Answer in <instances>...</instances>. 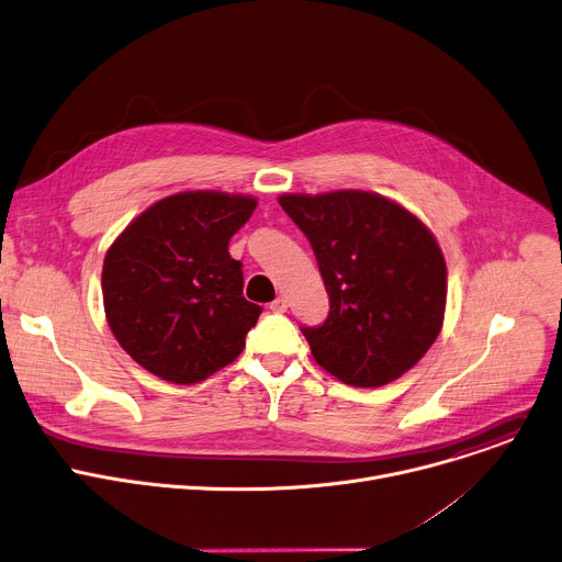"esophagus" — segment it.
I'll list each match as a JSON object with an SVG mask.
<instances>
[{
  "label": "esophagus",
  "instance_id": "obj_1",
  "mask_svg": "<svg viewBox=\"0 0 562 562\" xmlns=\"http://www.w3.org/2000/svg\"><path fill=\"white\" fill-rule=\"evenodd\" d=\"M270 310H272V313H285V310H288V299L285 296H277L270 303Z\"/></svg>",
  "mask_w": 562,
  "mask_h": 562
}]
</instances>
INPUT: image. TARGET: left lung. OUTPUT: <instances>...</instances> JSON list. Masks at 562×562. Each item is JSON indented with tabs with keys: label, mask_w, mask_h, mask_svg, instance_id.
Returning a JSON list of instances; mask_svg holds the SVG:
<instances>
[{
	"label": "left lung",
	"mask_w": 562,
	"mask_h": 562,
	"mask_svg": "<svg viewBox=\"0 0 562 562\" xmlns=\"http://www.w3.org/2000/svg\"><path fill=\"white\" fill-rule=\"evenodd\" d=\"M279 203L313 245L330 296L326 322L301 326L317 363L359 389L402 378L442 330L447 263L438 240L380 194H285Z\"/></svg>",
	"instance_id": "obj_1"
}]
</instances>
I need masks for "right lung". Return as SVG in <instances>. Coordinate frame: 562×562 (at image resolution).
Wrapping results in <instances>:
<instances>
[{
  "mask_svg": "<svg viewBox=\"0 0 562 562\" xmlns=\"http://www.w3.org/2000/svg\"><path fill=\"white\" fill-rule=\"evenodd\" d=\"M257 201L182 192L145 210L104 257L102 299L117 344L173 384H196L245 348L261 305L243 296V263L229 238Z\"/></svg>",
  "mask_w": 562,
  "mask_h": 562,
  "instance_id": "add662e5",
  "label": "right lung"
}]
</instances>
